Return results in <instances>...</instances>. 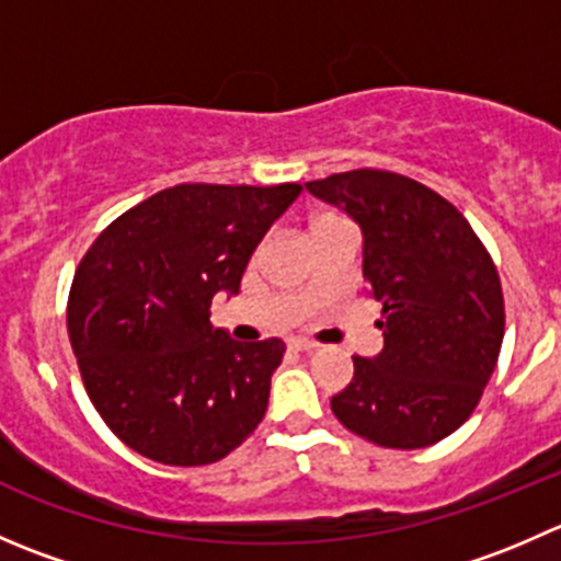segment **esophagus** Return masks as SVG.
Returning <instances> with one entry per match:
<instances>
[{"label": "esophagus", "instance_id": "1", "mask_svg": "<svg viewBox=\"0 0 561 561\" xmlns=\"http://www.w3.org/2000/svg\"><path fill=\"white\" fill-rule=\"evenodd\" d=\"M290 350H298V353H312V350H317V342H312V339H301V336H296V339H290Z\"/></svg>", "mask_w": 561, "mask_h": 561}]
</instances>
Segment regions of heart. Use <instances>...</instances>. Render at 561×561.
I'll return each instance as SVG.
<instances>
[{
  "instance_id": "b5f03b06",
  "label": "heart",
  "mask_w": 561,
  "mask_h": 561,
  "mask_svg": "<svg viewBox=\"0 0 561 561\" xmlns=\"http://www.w3.org/2000/svg\"><path fill=\"white\" fill-rule=\"evenodd\" d=\"M325 219H331V217H325ZM325 219H320V222H325Z\"/></svg>"
}]
</instances>
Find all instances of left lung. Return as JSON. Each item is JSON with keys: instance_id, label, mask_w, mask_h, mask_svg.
Wrapping results in <instances>:
<instances>
[{"instance_id": "obj_1", "label": "left lung", "mask_w": 561, "mask_h": 561, "mask_svg": "<svg viewBox=\"0 0 561 561\" xmlns=\"http://www.w3.org/2000/svg\"><path fill=\"white\" fill-rule=\"evenodd\" d=\"M307 190L360 225L364 279L382 301V353L353 355L333 415L380 448L439 443L472 415L500 358L505 298L489 249L454 203L410 175L358 168Z\"/></svg>"}]
</instances>
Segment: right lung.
<instances>
[{
    "instance_id": "add662e5",
    "label": "right lung",
    "mask_w": 561,
    "mask_h": 561,
    "mask_svg": "<svg viewBox=\"0 0 561 561\" xmlns=\"http://www.w3.org/2000/svg\"><path fill=\"white\" fill-rule=\"evenodd\" d=\"M301 184H175L113 219L78 263L67 333L83 388L135 454L201 467L263 421L285 342L241 344L208 320Z\"/></svg>"
}]
</instances>
